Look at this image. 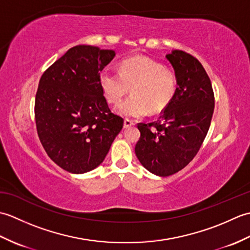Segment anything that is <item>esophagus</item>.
<instances>
[{
	"instance_id": "1",
	"label": "esophagus",
	"mask_w": 250,
	"mask_h": 250,
	"mask_svg": "<svg viewBox=\"0 0 250 250\" xmlns=\"http://www.w3.org/2000/svg\"><path fill=\"white\" fill-rule=\"evenodd\" d=\"M134 125H135V124H134V121H132V120H130V119H128V118H125V119L124 126H125V129H126V128H130V126Z\"/></svg>"
}]
</instances>
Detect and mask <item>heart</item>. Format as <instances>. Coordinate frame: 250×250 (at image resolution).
<instances>
[{"instance_id": "heart-1", "label": "heart", "mask_w": 250, "mask_h": 250, "mask_svg": "<svg viewBox=\"0 0 250 250\" xmlns=\"http://www.w3.org/2000/svg\"><path fill=\"white\" fill-rule=\"evenodd\" d=\"M105 99L111 104L119 103L129 92L132 94L116 107L125 117L160 113L176 94L178 76L173 68L145 57L126 58L120 63L119 72L104 68L99 76Z\"/></svg>"}]
</instances>
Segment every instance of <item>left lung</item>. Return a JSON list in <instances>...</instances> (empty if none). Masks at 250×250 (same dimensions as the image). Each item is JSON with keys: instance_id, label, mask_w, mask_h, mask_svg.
I'll return each instance as SVG.
<instances>
[{"instance_id": "8db88e82", "label": "left lung", "mask_w": 250, "mask_h": 250, "mask_svg": "<svg viewBox=\"0 0 250 250\" xmlns=\"http://www.w3.org/2000/svg\"><path fill=\"white\" fill-rule=\"evenodd\" d=\"M166 57L177 73L176 94L157 121L137 124L141 137L135 145L142 166L163 177L192 161L208 132L215 106L210 79L199 60L183 50Z\"/></svg>"}]
</instances>
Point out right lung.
I'll return each mask as SVG.
<instances>
[{
	"instance_id": "right-lung-1",
	"label": "right lung",
	"mask_w": 250,
	"mask_h": 250,
	"mask_svg": "<svg viewBox=\"0 0 250 250\" xmlns=\"http://www.w3.org/2000/svg\"><path fill=\"white\" fill-rule=\"evenodd\" d=\"M115 55L95 46L72 47L40 79L37 134L51 160L70 173L98 167L124 126V119L110 111L99 81Z\"/></svg>"
}]
</instances>
